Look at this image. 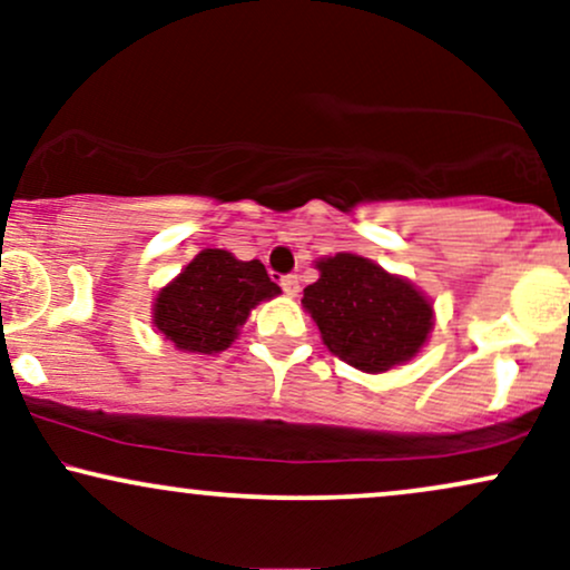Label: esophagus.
<instances>
[{"label": "esophagus", "mask_w": 570, "mask_h": 570, "mask_svg": "<svg viewBox=\"0 0 570 570\" xmlns=\"http://www.w3.org/2000/svg\"><path fill=\"white\" fill-rule=\"evenodd\" d=\"M281 289L289 294V297H294V294L299 292V278L297 276H284V278H281Z\"/></svg>", "instance_id": "34e87169"}]
</instances>
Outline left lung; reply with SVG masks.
<instances>
[{
  "mask_svg": "<svg viewBox=\"0 0 570 570\" xmlns=\"http://www.w3.org/2000/svg\"><path fill=\"white\" fill-rule=\"evenodd\" d=\"M316 271L303 307L340 362L381 375L412 362L429 343L434 303L412 281L348 252L316 259Z\"/></svg>",
  "mask_w": 570,
  "mask_h": 570,
  "instance_id": "left-lung-1",
  "label": "left lung"
}]
</instances>
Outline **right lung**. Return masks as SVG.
Instances as JSON below:
<instances>
[{"mask_svg":"<svg viewBox=\"0 0 570 570\" xmlns=\"http://www.w3.org/2000/svg\"><path fill=\"white\" fill-rule=\"evenodd\" d=\"M278 294L259 259L244 263L225 248H203L158 292L153 324L176 351L212 356L230 348L248 313Z\"/></svg>","mask_w":570,"mask_h":570,"instance_id":"add662e5","label":"right lung"}]
</instances>
